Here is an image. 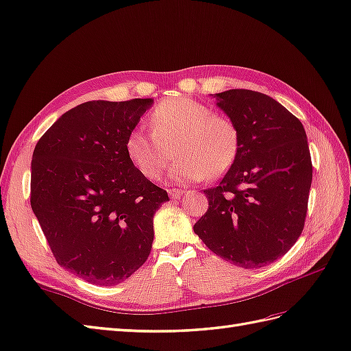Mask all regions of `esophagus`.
<instances>
[{"label":"esophagus","instance_id":"34e87169","mask_svg":"<svg viewBox=\"0 0 351 351\" xmlns=\"http://www.w3.org/2000/svg\"><path fill=\"white\" fill-rule=\"evenodd\" d=\"M184 193H185V191H184V190H181V189H172V190H169L170 199H179Z\"/></svg>","mask_w":351,"mask_h":351}]
</instances>
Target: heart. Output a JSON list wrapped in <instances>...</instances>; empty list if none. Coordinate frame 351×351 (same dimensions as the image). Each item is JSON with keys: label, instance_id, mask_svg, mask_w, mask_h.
Returning a JSON list of instances; mask_svg holds the SVG:
<instances>
[{"label": "heart", "instance_id": "b5f03b06", "mask_svg": "<svg viewBox=\"0 0 351 351\" xmlns=\"http://www.w3.org/2000/svg\"><path fill=\"white\" fill-rule=\"evenodd\" d=\"M149 128H133L125 151L145 178L157 181L175 154L172 170L178 182L218 178L238 157L241 136L229 117L215 113L208 104L175 97L158 103L149 113Z\"/></svg>", "mask_w": 351, "mask_h": 351}]
</instances>
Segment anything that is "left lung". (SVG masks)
<instances>
[{"label":"left lung","mask_w":351,"mask_h":351,"mask_svg":"<svg viewBox=\"0 0 351 351\" xmlns=\"http://www.w3.org/2000/svg\"><path fill=\"white\" fill-rule=\"evenodd\" d=\"M218 106L238 125L241 148L194 232L217 256L262 267L295 245L304 230L313 162L300 122L271 97L229 89Z\"/></svg>","instance_id":"left-lung-1"}]
</instances>
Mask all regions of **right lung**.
<instances>
[{
    "instance_id": "right-lung-1",
    "label": "right lung",
    "mask_w": 351,
    "mask_h": 351,
    "mask_svg": "<svg viewBox=\"0 0 351 351\" xmlns=\"http://www.w3.org/2000/svg\"><path fill=\"white\" fill-rule=\"evenodd\" d=\"M151 99L88 101L40 137L31 161V208L58 265L113 286L148 258L154 214L167 191L128 158L125 138Z\"/></svg>"
}]
</instances>
